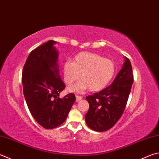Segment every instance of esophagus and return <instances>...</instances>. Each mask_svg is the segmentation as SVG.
Segmentation results:
<instances>
[{"mask_svg":"<svg viewBox=\"0 0 159 159\" xmlns=\"http://www.w3.org/2000/svg\"><path fill=\"white\" fill-rule=\"evenodd\" d=\"M83 97L80 96V95H76V102H79L80 99H82Z\"/></svg>","mask_w":159,"mask_h":159,"instance_id":"34e87169","label":"esophagus"}]
</instances>
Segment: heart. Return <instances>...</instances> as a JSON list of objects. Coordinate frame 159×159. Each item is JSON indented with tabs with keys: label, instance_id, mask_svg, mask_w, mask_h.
<instances>
[{
	"label": "heart",
	"instance_id": "obj_1",
	"mask_svg": "<svg viewBox=\"0 0 159 159\" xmlns=\"http://www.w3.org/2000/svg\"><path fill=\"white\" fill-rule=\"evenodd\" d=\"M63 76L67 85L83 80L70 88L71 91H83L89 88L92 92L102 90L111 81L115 72V65L111 60L91 52H81L62 66Z\"/></svg>",
	"mask_w": 159,
	"mask_h": 159
}]
</instances>
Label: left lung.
<instances>
[{"mask_svg":"<svg viewBox=\"0 0 159 159\" xmlns=\"http://www.w3.org/2000/svg\"><path fill=\"white\" fill-rule=\"evenodd\" d=\"M133 82L131 62L125 57L122 70L112 84L99 92L86 97L89 104L85 116L88 127L102 132L117 123L125 111Z\"/></svg>","mask_w":159,"mask_h":159,"instance_id":"8db88e82","label":"left lung"}]
</instances>
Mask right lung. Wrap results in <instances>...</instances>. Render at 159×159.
Masks as SVG:
<instances>
[{
  "instance_id": "add662e5",
  "label": "right lung",
  "mask_w": 159,
  "mask_h": 159,
  "mask_svg": "<svg viewBox=\"0 0 159 159\" xmlns=\"http://www.w3.org/2000/svg\"><path fill=\"white\" fill-rule=\"evenodd\" d=\"M56 43L49 40L32 51L22 72L28 109L37 122L47 129L62 125L76 101L73 93L59 97L65 85L59 76L58 51L53 47Z\"/></svg>"
}]
</instances>
